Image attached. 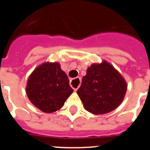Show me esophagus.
I'll list each match as a JSON object with an SVG mask.
<instances>
[{
    "label": "esophagus",
    "mask_w": 150,
    "mask_h": 150,
    "mask_svg": "<svg viewBox=\"0 0 150 150\" xmlns=\"http://www.w3.org/2000/svg\"><path fill=\"white\" fill-rule=\"evenodd\" d=\"M80 78L77 77V78H75V79H72L70 82V85H71V86L74 88V91H76L79 88V85H80Z\"/></svg>",
    "instance_id": "34e87169"
}]
</instances>
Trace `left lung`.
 <instances>
[{
  "label": "left lung",
  "instance_id": "8db88e82",
  "mask_svg": "<svg viewBox=\"0 0 150 150\" xmlns=\"http://www.w3.org/2000/svg\"><path fill=\"white\" fill-rule=\"evenodd\" d=\"M127 90L121 74L108 62L93 64L77 90L85 109L93 114L107 113L120 105Z\"/></svg>",
  "mask_w": 150,
  "mask_h": 150
}]
</instances>
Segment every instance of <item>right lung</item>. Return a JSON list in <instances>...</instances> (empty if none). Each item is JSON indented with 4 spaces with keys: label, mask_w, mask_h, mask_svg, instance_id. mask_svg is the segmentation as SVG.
<instances>
[{
    "label": "right lung",
    "mask_w": 150,
    "mask_h": 150,
    "mask_svg": "<svg viewBox=\"0 0 150 150\" xmlns=\"http://www.w3.org/2000/svg\"><path fill=\"white\" fill-rule=\"evenodd\" d=\"M73 91L68 77L57 62L38 66L29 76L26 86L30 101L47 113L61 109Z\"/></svg>",
    "instance_id": "obj_1"
}]
</instances>
